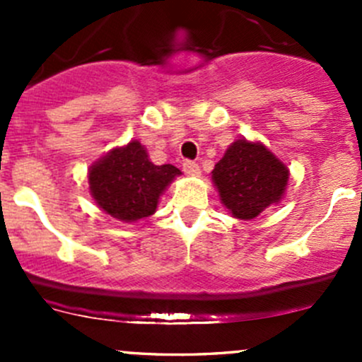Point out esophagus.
I'll list each match as a JSON object with an SVG mask.
<instances>
[{
	"mask_svg": "<svg viewBox=\"0 0 362 362\" xmlns=\"http://www.w3.org/2000/svg\"><path fill=\"white\" fill-rule=\"evenodd\" d=\"M182 166H184L185 173L191 175V177H198V175L202 173L198 163H194V160H184V164H182Z\"/></svg>",
	"mask_w": 362,
	"mask_h": 362,
	"instance_id": "34e87169",
	"label": "esophagus"
}]
</instances>
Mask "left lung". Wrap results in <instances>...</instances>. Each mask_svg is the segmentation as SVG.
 Segmentation results:
<instances>
[{"label":"left lung","mask_w":362,"mask_h":362,"mask_svg":"<svg viewBox=\"0 0 362 362\" xmlns=\"http://www.w3.org/2000/svg\"><path fill=\"white\" fill-rule=\"evenodd\" d=\"M211 180L233 217L250 221L286 194L289 170L261 141L245 138L229 145L215 164Z\"/></svg>","instance_id":"obj_1"}]
</instances>
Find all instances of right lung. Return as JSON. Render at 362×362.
<instances>
[{
  "mask_svg": "<svg viewBox=\"0 0 362 362\" xmlns=\"http://www.w3.org/2000/svg\"><path fill=\"white\" fill-rule=\"evenodd\" d=\"M173 164L156 166L138 140L112 148L89 168V191L105 214L122 222L151 217L159 196L178 177Z\"/></svg>",
  "mask_w": 362,
  "mask_h": 362,
  "instance_id": "1",
  "label": "right lung"
}]
</instances>
